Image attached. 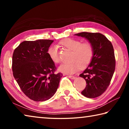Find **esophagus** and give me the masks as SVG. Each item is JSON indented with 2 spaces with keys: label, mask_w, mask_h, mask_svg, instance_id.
<instances>
[{
  "label": "esophagus",
  "mask_w": 129,
  "mask_h": 129,
  "mask_svg": "<svg viewBox=\"0 0 129 129\" xmlns=\"http://www.w3.org/2000/svg\"><path fill=\"white\" fill-rule=\"evenodd\" d=\"M68 77L69 78H71V79H72V80H74V79H75V76H71V75H69L68 76Z\"/></svg>",
  "instance_id": "34e87169"
}]
</instances>
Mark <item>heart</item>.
<instances>
[{"mask_svg":"<svg viewBox=\"0 0 129 129\" xmlns=\"http://www.w3.org/2000/svg\"><path fill=\"white\" fill-rule=\"evenodd\" d=\"M60 44L68 49L72 51L70 55V61L61 65L58 70L61 72L72 74L78 71L80 68H85L91 62L94 55V48L90 42L81 41L72 38H67L61 40ZM47 54L52 61L55 63L60 62L57 48L52 45L48 49Z\"/></svg>","mask_w":129,"mask_h":129,"instance_id":"heart-1","label":"heart"}]
</instances>
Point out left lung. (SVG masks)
<instances>
[{
  "mask_svg": "<svg viewBox=\"0 0 129 129\" xmlns=\"http://www.w3.org/2000/svg\"><path fill=\"white\" fill-rule=\"evenodd\" d=\"M75 35L86 39L94 48L92 60L80 75L87 84L81 94L89 99L99 97L108 88L115 71V60L113 45L100 33L84 32Z\"/></svg>",
  "mask_w": 129,
  "mask_h": 129,
  "instance_id": "8db88e82",
  "label": "left lung"
}]
</instances>
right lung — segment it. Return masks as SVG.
Instances as JSON below:
<instances>
[{
    "instance_id": "obj_1",
    "label": "right lung",
    "mask_w": 129,
    "mask_h": 129,
    "mask_svg": "<svg viewBox=\"0 0 129 129\" xmlns=\"http://www.w3.org/2000/svg\"><path fill=\"white\" fill-rule=\"evenodd\" d=\"M53 40L24 41L14 50L13 75L21 90L35 101L51 99L57 91L62 74L47 54Z\"/></svg>"
}]
</instances>
